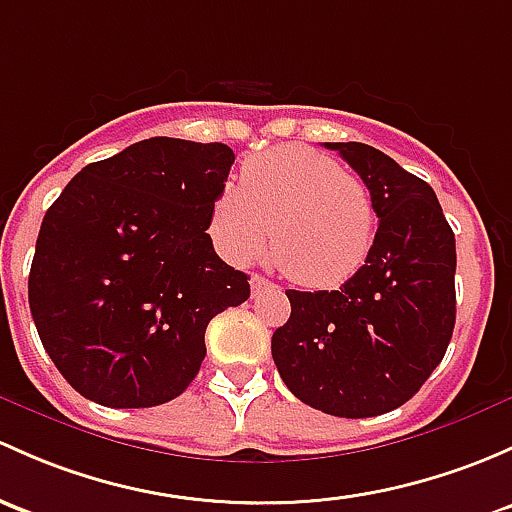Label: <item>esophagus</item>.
Masks as SVG:
<instances>
[{
    "label": "esophagus",
    "instance_id": "34e87169",
    "mask_svg": "<svg viewBox=\"0 0 512 512\" xmlns=\"http://www.w3.org/2000/svg\"><path fill=\"white\" fill-rule=\"evenodd\" d=\"M270 287H272V282H267L262 274H252V277H250L252 294H260V292H265V289H270Z\"/></svg>",
    "mask_w": 512,
    "mask_h": 512
}]
</instances>
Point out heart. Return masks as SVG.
Returning <instances> with one entry per match:
<instances>
[{
	"instance_id": "b5f03b06",
	"label": "heart",
	"mask_w": 512,
	"mask_h": 512,
	"mask_svg": "<svg viewBox=\"0 0 512 512\" xmlns=\"http://www.w3.org/2000/svg\"><path fill=\"white\" fill-rule=\"evenodd\" d=\"M301 287L328 289L351 279L375 238L368 186L336 159L309 147H279L245 161L238 188L215 201L211 233L225 255L247 265L270 242Z\"/></svg>"
}]
</instances>
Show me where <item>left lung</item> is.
<instances>
[{"label":"left lung","mask_w":512,"mask_h":512,"mask_svg":"<svg viewBox=\"0 0 512 512\" xmlns=\"http://www.w3.org/2000/svg\"><path fill=\"white\" fill-rule=\"evenodd\" d=\"M324 147L363 179L380 225L341 289H289L292 314L274 331L272 358L304 405L363 419L405 405L444 358L456 321V240L427 181L368 144Z\"/></svg>","instance_id":"obj_1"}]
</instances>
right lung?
Listing matches in <instances>:
<instances>
[{"label": "right lung", "instance_id": "obj_1", "mask_svg": "<svg viewBox=\"0 0 512 512\" xmlns=\"http://www.w3.org/2000/svg\"><path fill=\"white\" fill-rule=\"evenodd\" d=\"M228 144L152 137L75 174L46 215L29 306L73 390L117 410L191 385L211 319L250 297L247 274L213 250Z\"/></svg>", "mask_w": 512, "mask_h": 512}]
</instances>
